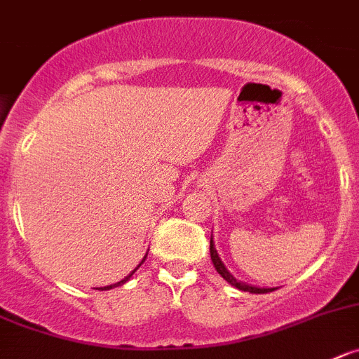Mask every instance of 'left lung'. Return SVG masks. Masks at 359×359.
Wrapping results in <instances>:
<instances>
[{
    "label": "left lung",
    "mask_w": 359,
    "mask_h": 359,
    "mask_svg": "<svg viewBox=\"0 0 359 359\" xmlns=\"http://www.w3.org/2000/svg\"><path fill=\"white\" fill-rule=\"evenodd\" d=\"M210 256H212V262H213V267H215V271L219 272V274L222 276V278H224L226 281H228L229 285H231V287L238 288V290H242V292H249V294H267V292L274 290V288L251 287V285H245V283H242V281H236V279L233 278L231 274H229L228 269L224 267V263L220 262V258H219V255H217L215 245H213V240L212 238H210Z\"/></svg>",
    "instance_id": "1"
}]
</instances>
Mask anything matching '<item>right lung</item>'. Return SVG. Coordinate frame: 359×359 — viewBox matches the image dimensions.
Instances as JSON below:
<instances>
[{
  "mask_svg": "<svg viewBox=\"0 0 359 359\" xmlns=\"http://www.w3.org/2000/svg\"><path fill=\"white\" fill-rule=\"evenodd\" d=\"M147 258V255L146 256H144V259H146ZM144 259H142V262H140L139 263V267H140V265H142V263H144ZM139 267H137V269H139ZM137 269H135V271H137ZM135 271H131L130 272V274H128L126 276V278H124V279H121V281L119 283H115V285H108V287H103V288H97V290H110V288H114V287H119V285H124V283H126L128 281V279H130L131 278V276H133L135 274Z\"/></svg>",
  "mask_w": 359,
  "mask_h": 359,
  "instance_id": "1",
  "label": "right lung"
}]
</instances>
